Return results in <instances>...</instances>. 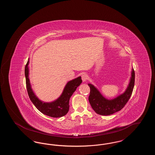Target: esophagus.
<instances>
[{
    "label": "esophagus",
    "instance_id": "34e87169",
    "mask_svg": "<svg viewBox=\"0 0 155 155\" xmlns=\"http://www.w3.org/2000/svg\"><path fill=\"white\" fill-rule=\"evenodd\" d=\"M81 78L83 82H85L88 78V75L86 73H83L81 75Z\"/></svg>",
    "mask_w": 155,
    "mask_h": 155
}]
</instances>
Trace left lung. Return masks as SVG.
I'll list each match as a JSON object with an SVG mask.
<instances>
[{
    "label": "left lung",
    "mask_w": 155,
    "mask_h": 155,
    "mask_svg": "<svg viewBox=\"0 0 155 155\" xmlns=\"http://www.w3.org/2000/svg\"><path fill=\"white\" fill-rule=\"evenodd\" d=\"M135 82V72L132 68L131 77L125 91L113 99H109L103 96L98 89L93 84L88 83L90 88L89 102L92 108L97 114L102 116L112 114L122 109L131 96Z\"/></svg>",
    "instance_id": "obj_1"
}]
</instances>
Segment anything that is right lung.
<instances>
[{"label":"right lung","instance_id":"right-lung-1","mask_svg":"<svg viewBox=\"0 0 155 155\" xmlns=\"http://www.w3.org/2000/svg\"><path fill=\"white\" fill-rule=\"evenodd\" d=\"M29 63L28 59L25 67V76L27 89L31 102L38 110L48 116L58 118L65 116L69 110V101L71 96L82 82L81 77H78L67 82L61 94L58 99L52 102H45L37 97L32 88L29 78Z\"/></svg>","mask_w":155,"mask_h":155}]
</instances>
